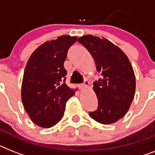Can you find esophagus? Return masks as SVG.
<instances>
[{
  "instance_id": "34e87169",
  "label": "esophagus",
  "mask_w": 155,
  "mask_h": 155,
  "mask_svg": "<svg viewBox=\"0 0 155 155\" xmlns=\"http://www.w3.org/2000/svg\"><path fill=\"white\" fill-rule=\"evenodd\" d=\"M88 85H89V82H88L87 80H85L84 81V83L80 84V87H81V88H84V87H87Z\"/></svg>"
}]
</instances>
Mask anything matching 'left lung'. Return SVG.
<instances>
[{
	"label": "left lung",
	"instance_id": "obj_1",
	"mask_svg": "<svg viewBox=\"0 0 155 155\" xmlns=\"http://www.w3.org/2000/svg\"><path fill=\"white\" fill-rule=\"evenodd\" d=\"M94 58L101 78L93 83L98 100L89 116L104 125L112 124L127 113L135 94V75L125 53L105 38L84 35L78 39Z\"/></svg>",
	"mask_w": 155,
	"mask_h": 155
}]
</instances>
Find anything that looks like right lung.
I'll list each match as a JSON object with an SVG mask.
<instances>
[{
    "label": "right lung",
    "instance_id": "right-lung-1",
    "mask_svg": "<svg viewBox=\"0 0 155 155\" xmlns=\"http://www.w3.org/2000/svg\"><path fill=\"white\" fill-rule=\"evenodd\" d=\"M76 37L63 35L45 42L31 54L25 67L21 100L26 113L38 126L51 128L63 118L67 101L75 92L66 84L63 63Z\"/></svg>",
    "mask_w": 155,
    "mask_h": 155
}]
</instances>
